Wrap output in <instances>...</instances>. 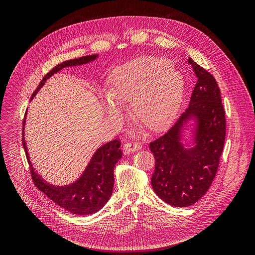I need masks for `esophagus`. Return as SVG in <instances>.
Masks as SVG:
<instances>
[{
  "instance_id": "1",
  "label": "esophagus",
  "mask_w": 255,
  "mask_h": 255,
  "mask_svg": "<svg viewBox=\"0 0 255 255\" xmlns=\"http://www.w3.org/2000/svg\"><path fill=\"white\" fill-rule=\"evenodd\" d=\"M141 149V144L138 142H126L123 144V150H125L127 153H132L135 151H138Z\"/></svg>"
}]
</instances>
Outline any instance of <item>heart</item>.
Segmentation results:
<instances>
[{
    "mask_svg": "<svg viewBox=\"0 0 255 255\" xmlns=\"http://www.w3.org/2000/svg\"><path fill=\"white\" fill-rule=\"evenodd\" d=\"M183 95L179 69L164 57L141 56L116 66L109 74L107 92L100 97L111 120H119L122 106L130 103L133 117L156 132L173 122Z\"/></svg>",
    "mask_w": 255,
    "mask_h": 255,
    "instance_id": "obj_1",
    "label": "heart"
}]
</instances>
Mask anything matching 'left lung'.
<instances>
[{
	"label": "left lung",
	"mask_w": 255,
	"mask_h": 255,
	"mask_svg": "<svg viewBox=\"0 0 255 255\" xmlns=\"http://www.w3.org/2000/svg\"><path fill=\"white\" fill-rule=\"evenodd\" d=\"M197 78L190 102L175 125L150 143L155 157L151 184L155 194L176 207L195 204L217 172L226 138V114L214 76L188 58Z\"/></svg>",
	"instance_id": "8db88e82"
}]
</instances>
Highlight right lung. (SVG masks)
<instances>
[{
	"mask_svg": "<svg viewBox=\"0 0 255 255\" xmlns=\"http://www.w3.org/2000/svg\"><path fill=\"white\" fill-rule=\"evenodd\" d=\"M99 54L94 55L83 56L80 58L66 60L64 63L54 67L52 70L44 76L40 84L38 85L36 90L30 97V101L38 94L43 85L51 76L56 74L61 69L67 67L81 66L91 63L98 59ZM26 115L23 121L22 128V143L24 148L27 161L30 167V173L32 179L36 186L41 190L43 194L47 195L53 202H55L64 210H67L75 215H91L95 214L109 201L114 188V168L118 160L122 157V152L120 150L121 142L119 140H112L107 142L96 150L92 154L90 160L84 171L80 176L66 185H56L44 180L43 177L38 173L32 161H30L29 153L27 150V144L25 140V123Z\"/></svg>",
	"mask_w": 255,
	"mask_h": 255,
	"instance_id": "1",
	"label": "right lung"
}]
</instances>
